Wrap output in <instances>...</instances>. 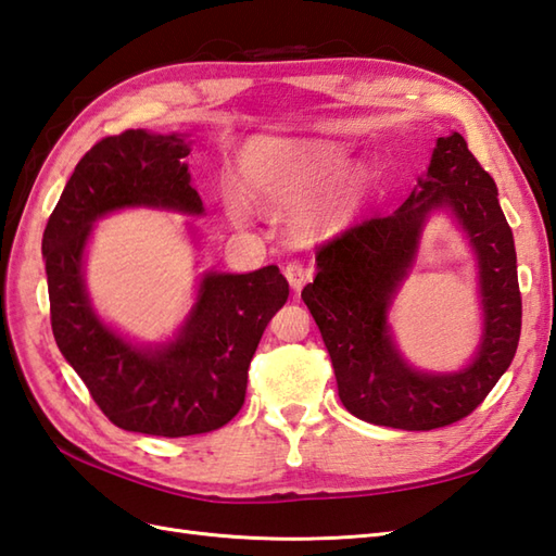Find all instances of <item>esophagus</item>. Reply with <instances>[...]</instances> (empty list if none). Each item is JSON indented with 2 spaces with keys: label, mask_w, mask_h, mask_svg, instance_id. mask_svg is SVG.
<instances>
[{
  "label": "esophagus",
  "mask_w": 556,
  "mask_h": 556,
  "mask_svg": "<svg viewBox=\"0 0 556 556\" xmlns=\"http://www.w3.org/2000/svg\"><path fill=\"white\" fill-rule=\"evenodd\" d=\"M285 277H287L289 287H291L293 291H301V289L311 281L313 269L301 265V263H289V265L285 267Z\"/></svg>",
  "instance_id": "34e87169"
}]
</instances>
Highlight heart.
<instances>
[{
    "instance_id": "obj_1",
    "label": "heart",
    "mask_w": 556,
    "mask_h": 556,
    "mask_svg": "<svg viewBox=\"0 0 556 556\" xmlns=\"http://www.w3.org/2000/svg\"><path fill=\"white\" fill-rule=\"evenodd\" d=\"M346 162V152L325 140L255 138L236 160V188L245 203L260 212H287L333 180ZM368 184V172L351 167L323 199L302 204L293 217V231L301 239H315L346 224L361 210ZM231 215L239 219L241 212L231 210Z\"/></svg>"
}]
</instances>
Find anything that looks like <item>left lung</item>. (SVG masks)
Instances as JSON below:
<instances>
[{"label":"left lung","mask_w":556,"mask_h":556,"mask_svg":"<svg viewBox=\"0 0 556 556\" xmlns=\"http://www.w3.org/2000/svg\"><path fill=\"white\" fill-rule=\"evenodd\" d=\"M434 211L457 219L479 267L483 332L475 358L454 374L413 369L388 327ZM315 263L301 299L320 327L341 404L356 418L396 430L444 428L473 413L511 365L521 337L514 233L494 179L460 134L437 138L430 167L404 205L346 229L315 253Z\"/></svg>","instance_id":"left-lung-1"}]
</instances>
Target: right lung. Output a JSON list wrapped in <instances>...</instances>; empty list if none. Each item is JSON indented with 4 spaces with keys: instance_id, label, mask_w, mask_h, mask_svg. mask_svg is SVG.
I'll list each match as a JSON object with an SVG mask.
<instances>
[{
    "instance_id": "add662e5",
    "label": "right lung",
    "mask_w": 556,
    "mask_h": 556,
    "mask_svg": "<svg viewBox=\"0 0 556 556\" xmlns=\"http://www.w3.org/2000/svg\"><path fill=\"white\" fill-rule=\"evenodd\" d=\"M188 134L131 128L102 138L76 164L42 233L54 341L116 428L155 437L212 432L241 410L248 365L289 299L277 265L248 275L207 269L174 337L136 344L92 308L86 251L96 222L152 207L203 215L184 157Z\"/></svg>"
}]
</instances>
